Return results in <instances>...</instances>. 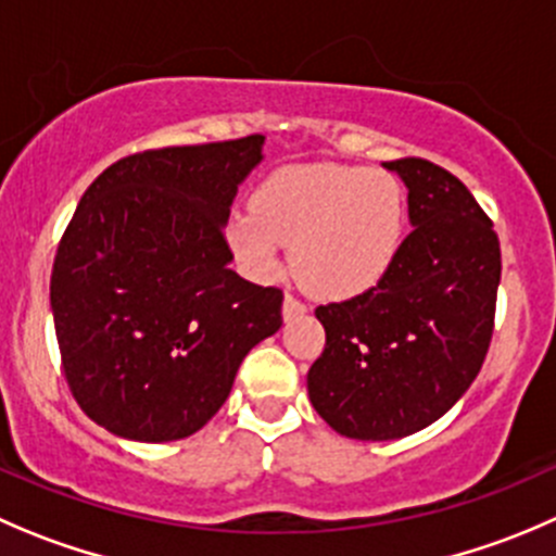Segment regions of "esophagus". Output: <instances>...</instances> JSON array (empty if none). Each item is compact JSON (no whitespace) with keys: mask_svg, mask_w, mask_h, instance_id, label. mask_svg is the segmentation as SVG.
<instances>
[{"mask_svg":"<svg viewBox=\"0 0 556 556\" xmlns=\"http://www.w3.org/2000/svg\"><path fill=\"white\" fill-rule=\"evenodd\" d=\"M306 312V306L301 304L299 299H295V295H285V301H282V317L285 320H293V317H299V315H304Z\"/></svg>","mask_w":556,"mask_h":556,"instance_id":"esophagus-1","label":"esophagus"}]
</instances>
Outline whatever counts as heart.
<instances>
[{
  "label": "heart",
  "mask_w": 556,
  "mask_h": 556,
  "mask_svg": "<svg viewBox=\"0 0 556 556\" xmlns=\"http://www.w3.org/2000/svg\"><path fill=\"white\" fill-rule=\"evenodd\" d=\"M404 192L386 170L301 165L274 174L255 192V212L233 214L228 241L241 266L271 279L282 244L309 293L353 299L375 288L402 247Z\"/></svg>",
  "instance_id": "obj_1"
}]
</instances>
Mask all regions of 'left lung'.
<instances>
[{"mask_svg": "<svg viewBox=\"0 0 556 556\" xmlns=\"http://www.w3.org/2000/svg\"><path fill=\"white\" fill-rule=\"evenodd\" d=\"M407 187L413 230L366 293L317 306L326 348L306 375L333 432L399 440L443 418L481 371L494 328L500 241L465 185L429 160L382 163Z\"/></svg>", "mask_w": 556, "mask_h": 556, "instance_id": "8db88e82", "label": "left lung"}]
</instances>
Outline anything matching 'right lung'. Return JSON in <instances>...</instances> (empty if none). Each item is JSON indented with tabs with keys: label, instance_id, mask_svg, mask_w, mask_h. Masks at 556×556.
Here are the masks:
<instances>
[{
	"label": "right lung",
	"instance_id": "1",
	"mask_svg": "<svg viewBox=\"0 0 556 556\" xmlns=\"http://www.w3.org/2000/svg\"><path fill=\"white\" fill-rule=\"evenodd\" d=\"M263 135L129 154L80 198L51 274L64 377L91 421L138 443L206 427L244 355L282 326V290L225 241Z\"/></svg>",
	"mask_w": 556,
	"mask_h": 556
}]
</instances>
